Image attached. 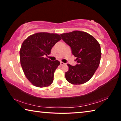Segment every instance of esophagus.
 Instances as JSON below:
<instances>
[{"mask_svg": "<svg viewBox=\"0 0 121 121\" xmlns=\"http://www.w3.org/2000/svg\"><path fill=\"white\" fill-rule=\"evenodd\" d=\"M65 65V63H63V62H60V65Z\"/></svg>", "mask_w": 121, "mask_h": 121, "instance_id": "obj_1", "label": "esophagus"}]
</instances>
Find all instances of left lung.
Instances as JSON below:
<instances>
[{
	"instance_id": "1",
	"label": "left lung",
	"mask_w": 121,
	"mask_h": 121,
	"mask_svg": "<svg viewBox=\"0 0 121 121\" xmlns=\"http://www.w3.org/2000/svg\"><path fill=\"white\" fill-rule=\"evenodd\" d=\"M60 36L71 48L77 62L75 66L67 64L69 70L65 73V79L74 85L87 82L100 64L101 52L99 43L92 36L84 31H73Z\"/></svg>"
}]
</instances>
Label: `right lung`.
Listing matches in <instances>:
<instances>
[{
  "instance_id": "add662e5",
  "label": "right lung",
  "mask_w": 121,
  "mask_h": 121,
  "mask_svg": "<svg viewBox=\"0 0 121 121\" xmlns=\"http://www.w3.org/2000/svg\"><path fill=\"white\" fill-rule=\"evenodd\" d=\"M61 39L56 34L38 32L24 40L20 50V63L24 75L32 85L38 87L50 86L60 62L44 58L53 46Z\"/></svg>"
}]
</instances>
